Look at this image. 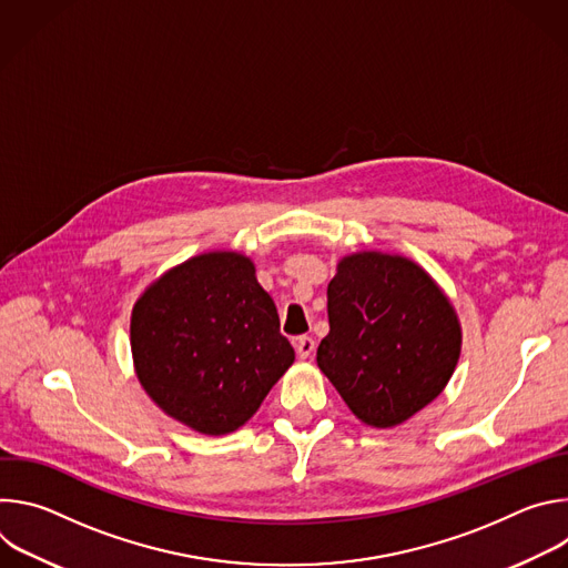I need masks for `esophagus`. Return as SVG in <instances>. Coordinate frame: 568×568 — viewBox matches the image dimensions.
Segmentation results:
<instances>
[{
    "mask_svg": "<svg viewBox=\"0 0 568 568\" xmlns=\"http://www.w3.org/2000/svg\"><path fill=\"white\" fill-rule=\"evenodd\" d=\"M294 348H296V355H298L301 359H307V357H312L316 344H314L312 337H296V339H294Z\"/></svg>",
    "mask_w": 568,
    "mask_h": 568,
    "instance_id": "1",
    "label": "esophagus"
}]
</instances>
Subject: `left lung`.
Listing matches in <instances>:
<instances>
[{
  "mask_svg": "<svg viewBox=\"0 0 568 568\" xmlns=\"http://www.w3.org/2000/svg\"><path fill=\"white\" fill-rule=\"evenodd\" d=\"M328 321L316 364L368 427L407 423L456 371L458 314L432 274L407 256L377 250L344 256L328 283Z\"/></svg>",
  "mask_w": 568,
  "mask_h": 568,
  "instance_id": "1",
  "label": "left lung"
}]
</instances>
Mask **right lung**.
Masks as SVG:
<instances>
[{
	"label": "right lung",
	"mask_w": 568,
	"mask_h": 568,
	"mask_svg": "<svg viewBox=\"0 0 568 568\" xmlns=\"http://www.w3.org/2000/svg\"><path fill=\"white\" fill-rule=\"evenodd\" d=\"M278 326L250 256H193L154 278L132 307L136 379L173 420L204 436L231 434L294 364Z\"/></svg>",
	"instance_id": "right-lung-1"
}]
</instances>
